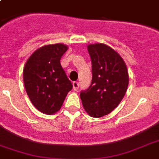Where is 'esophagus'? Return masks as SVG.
I'll use <instances>...</instances> for the list:
<instances>
[{
	"instance_id": "esophagus-1",
	"label": "esophagus",
	"mask_w": 159,
	"mask_h": 159,
	"mask_svg": "<svg viewBox=\"0 0 159 159\" xmlns=\"http://www.w3.org/2000/svg\"><path fill=\"white\" fill-rule=\"evenodd\" d=\"M72 86H73V90L77 92L78 88H79V82H72Z\"/></svg>"
}]
</instances>
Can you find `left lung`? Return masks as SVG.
<instances>
[{"label": "left lung", "mask_w": 159, "mask_h": 159, "mask_svg": "<svg viewBox=\"0 0 159 159\" xmlns=\"http://www.w3.org/2000/svg\"><path fill=\"white\" fill-rule=\"evenodd\" d=\"M92 79L80 97L85 111L92 117L108 115L117 107L125 94L129 74L125 62L113 48L103 44H90Z\"/></svg>", "instance_id": "8db88e82"}]
</instances>
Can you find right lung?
<instances>
[{
  "label": "right lung",
  "instance_id": "obj_1",
  "mask_svg": "<svg viewBox=\"0 0 159 159\" xmlns=\"http://www.w3.org/2000/svg\"><path fill=\"white\" fill-rule=\"evenodd\" d=\"M67 50L62 43L41 47L33 53L24 67L26 92L37 110L47 115L59 111L65 97L72 89L71 81L60 59Z\"/></svg>",
  "mask_w": 159,
  "mask_h": 159
}]
</instances>
